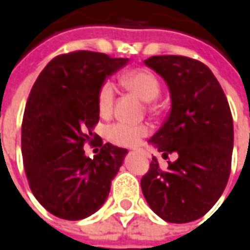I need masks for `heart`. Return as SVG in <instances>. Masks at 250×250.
<instances>
[{"instance_id":"heart-1","label":"heart","mask_w":250,"mask_h":250,"mask_svg":"<svg viewBox=\"0 0 250 250\" xmlns=\"http://www.w3.org/2000/svg\"><path fill=\"white\" fill-rule=\"evenodd\" d=\"M121 83L134 93L144 102H152L160 95L162 86L155 74L148 70H133L122 75ZM116 98V88L111 82H105L98 94V109L102 116H107L113 109ZM149 133L146 125L141 124H128L116 122L107 128V137L111 143L122 146H133L140 143V140Z\"/></svg>"}]
</instances>
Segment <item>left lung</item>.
Here are the masks:
<instances>
[{"label": "left lung", "mask_w": 250, "mask_h": 250, "mask_svg": "<svg viewBox=\"0 0 250 250\" xmlns=\"http://www.w3.org/2000/svg\"><path fill=\"white\" fill-rule=\"evenodd\" d=\"M166 81L171 111L152 136L163 157L175 162L162 169L152 157L141 190L149 207L167 222L201 218L228 185L233 153V118L224 90L202 62L178 55L150 56L144 62Z\"/></svg>", "instance_id": "obj_1"}]
</instances>
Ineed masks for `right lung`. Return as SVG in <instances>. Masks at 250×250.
Returning <instances> with one entry per match:
<instances>
[{"mask_svg": "<svg viewBox=\"0 0 250 250\" xmlns=\"http://www.w3.org/2000/svg\"><path fill=\"white\" fill-rule=\"evenodd\" d=\"M126 63L93 51L59 55L32 87L21 129L24 168L35 198L59 218L78 221L98 211L128 153L93 133L101 87ZM87 141L101 146L94 159L84 155Z\"/></svg>", "mask_w": 250, "mask_h": 250, "instance_id": "right-lung-1", "label": "right lung"}]
</instances>
